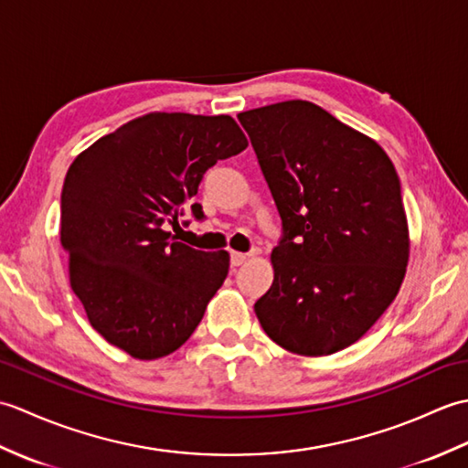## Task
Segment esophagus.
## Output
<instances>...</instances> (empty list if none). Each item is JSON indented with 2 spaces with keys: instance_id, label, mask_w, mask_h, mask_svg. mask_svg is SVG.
I'll return each mask as SVG.
<instances>
[{
  "instance_id": "obj_1",
  "label": "esophagus",
  "mask_w": 468,
  "mask_h": 468,
  "mask_svg": "<svg viewBox=\"0 0 468 468\" xmlns=\"http://www.w3.org/2000/svg\"><path fill=\"white\" fill-rule=\"evenodd\" d=\"M251 253H239V251H231V265L233 267H239L243 265L247 260H250Z\"/></svg>"
}]
</instances>
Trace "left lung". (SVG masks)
Masks as SVG:
<instances>
[{"instance_id":"obj_1","label":"left lung","mask_w":468,"mask_h":468,"mask_svg":"<svg viewBox=\"0 0 468 468\" xmlns=\"http://www.w3.org/2000/svg\"><path fill=\"white\" fill-rule=\"evenodd\" d=\"M237 118L283 225L257 320L287 352H340L394 302L409 265L396 168L376 141L307 101Z\"/></svg>"}]
</instances>
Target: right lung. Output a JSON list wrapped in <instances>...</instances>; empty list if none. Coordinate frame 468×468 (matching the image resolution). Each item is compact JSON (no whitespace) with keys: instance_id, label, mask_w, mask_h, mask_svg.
<instances>
[{"instance_id":"obj_1","label":"right lung","mask_w":468,"mask_h":468,"mask_svg":"<svg viewBox=\"0 0 468 468\" xmlns=\"http://www.w3.org/2000/svg\"><path fill=\"white\" fill-rule=\"evenodd\" d=\"M231 116L151 112L76 156L66 173L59 241L88 322L136 360L178 350L229 273L227 251H198L166 231L191 211L203 175L239 154Z\"/></svg>"}]
</instances>
